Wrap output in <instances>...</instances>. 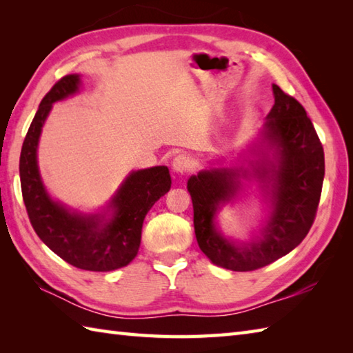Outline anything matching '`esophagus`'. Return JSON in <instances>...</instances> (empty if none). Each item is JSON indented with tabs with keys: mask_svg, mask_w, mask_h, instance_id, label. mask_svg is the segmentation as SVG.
<instances>
[{
	"mask_svg": "<svg viewBox=\"0 0 353 353\" xmlns=\"http://www.w3.org/2000/svg\"><path fill=\"white\" fill-rule=\"evenodd\" d=\"M172 170H174L176 172H179V174H185V172H188L192 170V159L190 154H185V153H181L177 154L174 159H172V163H171Z\"/></svg>",
	"mask_w": 353,
	"mask_h": 353,
	"instance_id": "34e87169",
	"label": "esophagus"
}]
</instances>
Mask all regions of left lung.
I'll list each match as a JSON object with an SVG mask.
<instances>
[{"instance_id":"obj_1","label":"left lung","mask_w":353,"mask_h":353,"mask_svg":"<svg viewBox=\"0 0 353 353\" xmlns=\"http://www.w3.org/2000/svg\"><path fill=\"white\" fill-rule=\"evenodd\" d=\"M274 104L264 124V142L276 163L258 165L254 176L273 186V212L258 243L239 247L221 236L214 214L223 201L236 196L241 170L201 171L188 181L194 230L200 250L215 265L232 272H253L285 256L303 241L316 220L325 177V152L306 110L294 97L273 85Z\"/></svg>"}]
</instances>
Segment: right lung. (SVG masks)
I'll use <instances>...</instances> for the list:
<instances>
[{
    "label": "right lung",
    "instance_id": "1",
    "mask_svg": "<svg viewBox=\"0 0 353 353\" xmlns=\"http://www.w3.org/2000/svg\"><path fill=\"white\" fill-rule=\"evenodd\" d=\"M79 83L77 74H70L56 81L42 99L21 150V191L34 232L57 256L80 270L110 272L137 256L142 223L156 201L170 191L171 177L167 167L133 171L110 201L114 211L109 220L72 214L48 197L37 171V141L52 103L76 92Z\"/></svg>",
    "mask_w": 353,
    "mask_h": 353
}]
</instances>
